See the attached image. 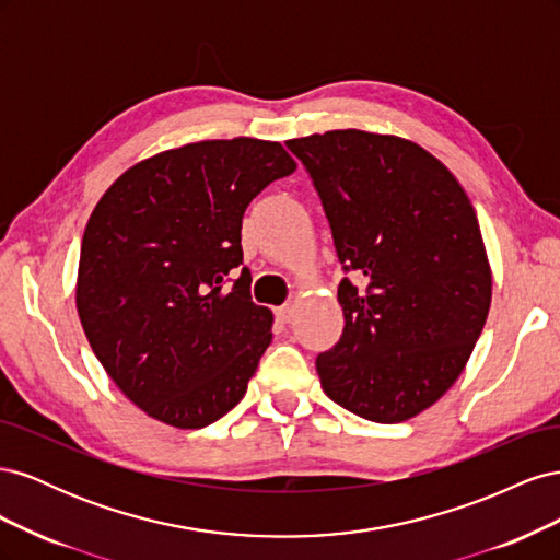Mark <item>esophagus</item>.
Wrapping results in <instances>:
<instances>
[{
  "instance_id": "esophagus-1",
  "label": "esophagus",
  "mask_w": 560,
  "mask_h": 560,
  "mask_svg": "<svg viewBox=\"0 0 560 560\" xmlns=\"http://www.w3.org/2000/svg\"><path fill=\"white\" fill-rule=\"evenodd\" d=\"M276 317H278L280 322H290V319L294 317V308L290 306V303H284V306L276 308Z\"/></svg>"
}]
</instances>
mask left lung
<instances>
[{
  "mask_svg": "<svg viewBox=\"0 0 560 560\" xmlns=\"http://www.w3.org/2000/svg\"><path fill=\"white\" fill-rule=\"evenodd\" d=\"M306 165L346 273V327L315 366L338 406L374 422L425 411L463 374L490 308L479 219L422 147L366 130L287 142Z\"/></svg>",
  "mask_w": 560,
  "mask_h": 560,
  "instance_id": "8db88e82",
  "label": "left lung"
}]
</instances>
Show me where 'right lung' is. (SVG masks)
<instances>
[{"mask_svg": "<svg viewBox=\"0 0 560 560\" xmlns=\"http://www.w3.org/2000/svg\"><path fill=\"white\" fill-rule=\"evenodd\" d=\"M280 142L206 140L135 163L81 241L77 311L118 389L165 425L200 430L238 404L273 338L249 296L241 229L252 198L292 175Z\"/></svg>", "mask_w": 560, "mask_h": 560, "instance_id": "right-lung-1", "label": "right lung"}]
</instances>
